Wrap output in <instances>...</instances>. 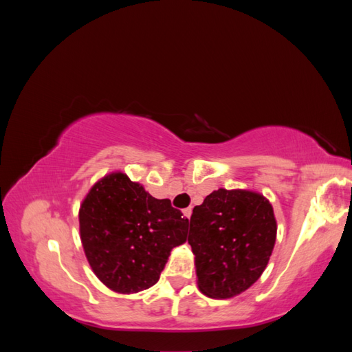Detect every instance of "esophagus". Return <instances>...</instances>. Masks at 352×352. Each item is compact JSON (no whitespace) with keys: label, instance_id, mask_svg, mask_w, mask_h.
Returning <instances> with one entry per match:
<instances>
[{"label":"esophagus","instance_id":"esophagus-1","mask_svg":"<svg viewBox=\"0 0 352 352\" xmlns=\"http://www.w3.org/2000/svg\"><path fill=\"white\" fill-rule=\"evenodd\" d=\"M190 214H192V208H185V210H184V216H185L186 219H189Z\"/></svg>","mask_w":352,"mask_h":352}]
</instances>
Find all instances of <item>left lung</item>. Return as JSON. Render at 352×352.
<instances>
[{
	"label": "left lung",
	"mask_w": 352,
	"mask_h": 352,
	"mask_svg": "<svg viewBox=\"0 0 352 352\" xmlns=\"http://www.w3.org/2000/svg\"><path fill=\"white\" fill-rule=\"evenodd\" d=\"M273 207L263 195L219 189L192 211L188 242L195 255L199 291L235 296L264 272L276 241Z\"/></svg>",
	"instance_id": "8db88e82"
}]
</instances>
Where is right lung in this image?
Returning <instances> with one entry per match:
<instances>
[{
    "label": "right lung",
    "instance_id": "obj_1",
    "mask_svg": "<svg viewBox=\"0 0 352 352\" xmlns=\"http://www.w3.org/2000/svg\"><path fill=\"white\" fill-rule=\"evenodd\" d=\"M85 255L110 289L133 294L160 279L167 258L188 236V219L123 173L95 184L79 210Z\"/></svg>",
    "mask_w": 352,
    "mask_h": 352
}]
</instances>
